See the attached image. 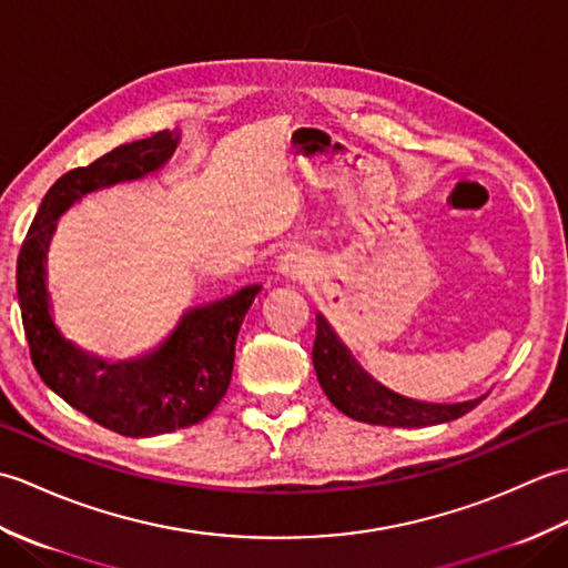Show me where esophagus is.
Masks as SVG:
<instances>
[{"instance_id": "obj_1", "label": "esophagus", "mask_w": 568, "mask_h": 568, "mask_svg": "<svg viewBox=\"0 0 568 568\" xmlns=\"http://www.w3.org/2000/svg\"><path fill=\"white\" fill-rule=\"evenodd\" d=\"M277 271H281L285 277H293V281H297V277H305V261L295 256V253H285V256H281V263H277Z\"/></svg>"}]
</instances>
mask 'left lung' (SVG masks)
<instances>
[{
    "label": "left lung",
    "instance_id": "8db88e82",
    "mask_svg": "<svg viewBox=\"0 0 568 568\" xmlns=\"http://www.w3.org/2000/svg\"><path fill=\"white\" fill-rule=\"evenodd\" d=\"M317 381L329 403L346 417L381 427H432L452 422L474 409L484 397L454 405L419 403L397 395L373 381L339 342L329 322L317 315V339L312 348Z\"/></svg>",
    "mask_w": 568,
    "mask_h": 568
}]
</instances>
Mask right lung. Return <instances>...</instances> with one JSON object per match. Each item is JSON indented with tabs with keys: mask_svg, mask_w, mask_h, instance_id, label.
<instances>
[{
	"mask_svg": "<svg viewBox=\"0 0 568 568\" xmlns=\"http://www.w3.org/2000/svg\"><path fill=\"white\" fill-rule=\"evenodd\" d=\"M178 134L159 131L65 173L45 192L17 261V293L41 381L98 425L122 437H155L197 425L220 405L234 371L236 336L261 285L187 310L151 354L119 364L82 354L55 329L45 291V251L55 220L100 187L149 175L171 159Z\"/></svg>",
	"mask_w": 568,
	"mask_h": 568,
	"instance_id": "1",
	"label": "right lung"
}]
</instances>
